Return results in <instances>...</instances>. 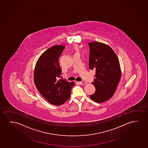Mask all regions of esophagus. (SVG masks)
<instances>
[{
	"label": "esophagus",
	"mask_w": 148,
	"mask_h": 148,
	"mask_svg": "<svg viewBox=\"0 0 148 148\" xmlns=\"http://www.w3.org/2000/svg\"><path fill=\"white\" fill-rule=\"evenodd\" d=\"M79 83L80 85H85V84H86V82L84 81L79 82Z\"/></svg>",
	"instance_id": "obj_1"
}]
</instances>
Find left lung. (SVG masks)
<instances>
[{
  "label": "left lung",
  "mask_w": 148,
  "mask_h": 148,
  "mask_svg": "<svg viewBox=\"0 0 148 148\" xmlns=\"http://www.w3.org/2000/svg\"><path fill=\"white\" fill-rule=\"evenodd\" d=\"M90 69L95 70L92 83L96 90L90 98L95 102L106 101L112 97L121 79L119 59L110 46L98 42H90Z\"/></svg>",
  "instance_id": "obj_1"
}]
</instances>
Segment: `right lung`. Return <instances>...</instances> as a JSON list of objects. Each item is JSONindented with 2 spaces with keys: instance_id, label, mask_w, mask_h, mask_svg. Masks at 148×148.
Instances as JSON below:
<instances>
[{
  "instance_id": "add662e5",
  "label": "right lung",
  "mask_w": 148,
  "mask_h": 148,
  "mask_svg": "<svg viewBox=\"0 0 148 148\" xmlns=\"http://www.w3.org/2000/svg\"><path fill=\"white\" fill-rule=\"evenodd\" d=\"M65 47L57 45L46 50L39 57L34 71V83L42 96L57 106L64 103L71 97L75 83L58 79L62 71L59 58Z\"/></svg>"
}]
</instances>
